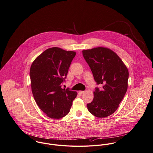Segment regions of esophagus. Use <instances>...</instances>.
Instances as JSON below:
<instances>
[{"label":"esophagus","mask_w":153,"mask_h":153,"mask_svg":"<svg viewBox=\"0 0 153 153\" xmlns=\"http://www.w3.org/2000/svg\"><path fill=\"white\" fill-rule=\"evenodd\" d=\"M84 92H85V91H79V94H84Z\"/></svg>","instance_id":"esophagus-1"}]
</instances>
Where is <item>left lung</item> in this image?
<instances>
[{"label": "left lung", "mask_w": 153, "mask_h": 153, "mask_svg": "<svg viewBox=\"0 0 153 153\" xmlns=\"http://www.w3.org/2000/svg\"><path fill=\"white\" fill-rule=\"evenodd\" d=\"M82 55L95 80L102 85L94 92L93 100L87 104L88 110L95 117H108L116 111L127 91V67L115 52L106 47L84 50Z\"/></svg>", "instance_id": "1"}]
</instances>
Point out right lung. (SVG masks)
<instances>
[{"label":"right lung","mask_w":153,"mask_h":153,"mask_svg":"<svg viewBox=\"0 0 153 153\" xmlns=\"http://www.w3.org/2000/svg\"><path fill=\"white\" fill-rule=\"evenodd\" d=\"M76 54L52 47L40 54L31 65L32 92L37 105L47 117L59 119L66 116L77 95L76 91L61 88Z\"/></svg>","instance_id":"obj_1"}]
</instances>
